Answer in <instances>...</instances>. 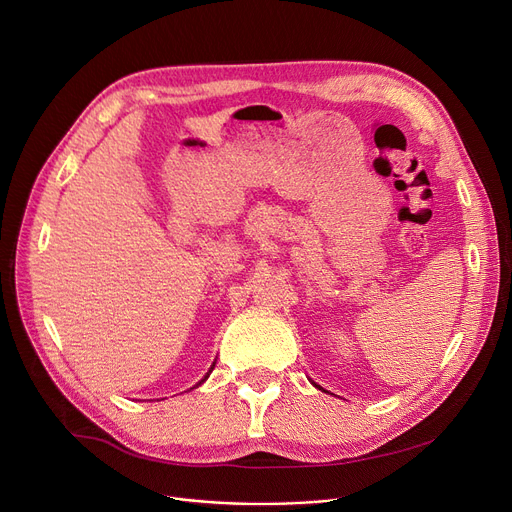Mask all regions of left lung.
Listing matches in <instances>:
<instances>
[{
  "label": "left lung",
  "instance_id": "obj_1",
  "mask_svg": "<svg viewBox=\"0 0 512 512\" xmlns=\"http://www.w3.org/2000/svg\"><path fill=\"white\" fill-rule=\"evenodd\" d=\"M313 386H315V388H319V386H317V384H315V382H313ZM319 390H321V388H319Z\"/></svg>",
  "mask_w": 512,
  "mask_h": 512
}]
</instances>
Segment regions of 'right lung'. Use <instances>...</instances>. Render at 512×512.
I'll list each match as a JSON object with an SVG mask.
<instances>
[{
	"label": "right lung",
	"instance_id": "add662e5",
	"mask_svg": "<svg viewBox=\"0 0 512 512\" xmlns=\"http://www.w3.org/2000/svg\"><path fill=\"white\" fill-rule=\"evenodd\" d=\"M213 367H215V365H211V369H209V371H207V375H205V378H203V380H201V382H199V384H197V386H195V388H199V386H201V384H203V382H205V380H207V378H209V373H211V371H213ZM191 390H193V388H191Z\"/></svg>",
	"mask_w": 512,
	"mask_h": 512
}]
</instances>
